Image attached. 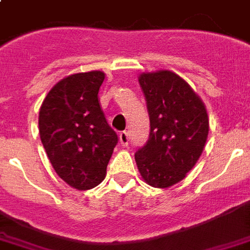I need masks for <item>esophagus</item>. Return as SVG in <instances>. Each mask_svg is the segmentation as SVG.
Segmentation results:
<instances>
[{
  "label": "esophagus",
  "mask_w": 250,
  "mask_h": 250,
  "mask_svg": "<svg viewBox=\"0 0 250 250\" xmlns=\"http://www.w3.org/2000/svg\"><path fill=\"white\" fill-rule=\"evenodd\" d=\"M118 137H120V144H121L123 146H127V145H129V133L121 132L118 134Z\"/></svg>",
  "instance_id": "obj_1"
}]
</instances>
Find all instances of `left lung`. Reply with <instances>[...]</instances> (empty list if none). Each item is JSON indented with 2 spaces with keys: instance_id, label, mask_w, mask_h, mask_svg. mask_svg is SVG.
Returning <instances> with one entry per match:
<instances>
[{
  "instance_id": "obj_1",
  "label": "left lung",
  "mask_w": 250,
  "mask_h": 250,
  "mask_svg": "<svg viewBox=\"0 0 250 250\" xmlns=\"http://www.w3.org/2000/svg\"><path fill=\"white\" fill-rule=\"evenodd\" d=\"M146 100L150 133L134 158L144 181L169 188L185 178L201 156L209 118L189 83L169 70L143 73L138 78Z\"/></svg>"
}]
</instances>
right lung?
Instances as JSON below:
<instances>
[{
	"label": "right lung",
	"mask_w": 250,
	"mask_h": 250,
	"mask_svg": "<svg viewBox=\"0 0 250 250\" xmlns=\"http://www.w3.org/2000/svg\"><path fill=\"white\" fill-rule=\"evenodd\" d=\"M104 78L100 70L67 76L50 89L40 109V137L50 164L78 190L103 183L118 143L98 101Z\"/></svg>",
	"instance_id": "add662e5"
}]
</instances>
